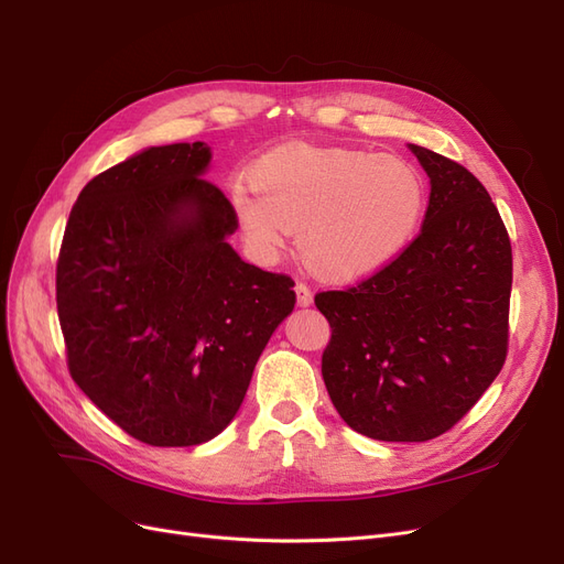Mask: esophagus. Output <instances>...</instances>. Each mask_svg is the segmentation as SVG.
Returning a JSON list of instances; mask_svg holds the SVG:
<instances>
[{"label": "esophagus", "instance_id": "obj_1", "mask_svg": "<svg viewBox=\"0 0 564 564\" xmlns=\"http://www.w3.org/2000/svg\"><path fill=\"white\" fill-rule=\"evenodd\" d=\"M296 303L301 305V308H308V305H313V292L305 284H296Z\"/></svg>", "mask_w": 564, "mask_h": 564}]
</instances>
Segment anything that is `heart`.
<instances>
[{"label":"heart","mask_w":564,"mask_h":564,"mask_svg":"<svg viewBox=\"0 0 564 564\" xmlns=\"http://www.w3.org/2000/svg\"><path fill=\"white\" fill-rule=\"evenodd\" d=\"M228 197L261 261H275L296 230L315 275L352 282L395 261L414 240L429 209V181L402 155L292 141L263 152L251 185H230Z\"/></svg>","instance_id":"obj_1"}]
</instances>
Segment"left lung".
<instances>
[{"instance_id":"left-lung-1","label":"left lung","mask_w":564,"mask_h":564,"mask_svg":"<svg viewBox=\"0 0 564 564\" xmlns=\"http://www.w3.org/2000/svg\"><path fill=\"white\" fill-rule=\"evenodd\" d=\"M431 178L416 240L377 275L315 296L329 319L322 379L352 431L425 442L499 377L513 253L499 209L468 169L406 143Z\"/></svg>"}]
</instances>
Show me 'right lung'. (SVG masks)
Returning <instances> with one entry per match:
<instances>
[{"instance_id":"add662e5","label":"right lung","mask_w":564,"mask_h":564,"mask_svg":"<svg viewBox=\"0 0 564 564\" xmlns=\"http://www.w3.org/2000/svg\"><path fill=\"white\" fill-rule=\"evenodd\" d=\"M202 141L150 145L91 178L67 218L58 319L75 383L152 447L228 429L294 282L232 249L230 202Z\"/></svg>"}]
</instances>
